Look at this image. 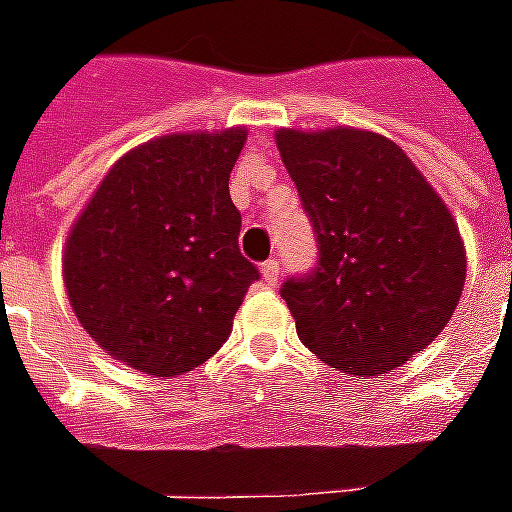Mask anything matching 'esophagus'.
Wrapping results in <instances>:
<instances>
[{
    "instance_id": "obj_1",
    "label": "esophagus",
    "mask_w": 512,
    "mask_h": 512,
    "mask_svg": "<svg viewBox=\"0 0 512 512\" xmlns=\"http://www.w3.org/2000/svg\"><path fill=\"white\" fill-rule=\"evenodd\" d=\"M260 271H263V279H266V285H277V279H279V263H277V260H266V263L260 266Z\"/></svg>"
}]
</instances>
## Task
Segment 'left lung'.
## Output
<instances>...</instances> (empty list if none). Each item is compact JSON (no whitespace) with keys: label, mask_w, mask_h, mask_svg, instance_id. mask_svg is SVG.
Segmentation results:
<instances>
[{"label":"left lung","mask_w":512,"mask_h":512,"mask_svg":"<svg viewBox=\"0 0 512 512\" xmlns=\"http://www.w3.org/2000/svg\"><path fill=\"white\" fill-rule=\"evenodd\" d=\"M277 147L318 241L282 282L299 340L351 376H381L450 323L466 279L458 224L411 158L359 128H279Z\"/></svg>","instance_id":"left-lung-1"}]
</instances>
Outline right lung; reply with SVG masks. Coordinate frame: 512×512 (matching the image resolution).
Here are the masks:
<instances>
[{"instance_id": "obj_1", "label": "right lung", "mask_w": 512, "mask_h": 512, "mask_svg": "<svg viewBox=\"0 0 512 512\" xmlns=\"http://www.w3.org/2000/svg\"><path fill=\"white\" fill-rule=\"evenodd\" d=\"M244 128L169 134L126 153L73 224L62 277L84 332L153 378L189 373L230 337L249 285L230 172Z\"/></svg>"}]
</instances>
